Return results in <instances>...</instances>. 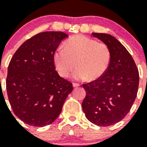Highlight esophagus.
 I'll list each match as a JSON object with an SVG mask.
<instances>
[{
	"mask_svg": "<svg viewBox=\"0 0 147 147\" xmlns=\"http://www.w3.org/2000/svg\"><path fill=\"white\" fill-rule=\"evenodd\" d=\"M72 85H73L74 88H77V87L80 86V84L79 83H75V82H74V83H72Z\"/></svg>",
	"mask_w": 147,
	"mask_h": 147,
	"instance_id": "34e87169",
	"label": "esophagus"
}]
</instances>
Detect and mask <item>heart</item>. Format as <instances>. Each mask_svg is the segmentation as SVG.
<instances>
[{"mask_svg":"<svg viewBox=\"0 0 147 147\" xmlns=\"http://www.w3.org/2000/svg\"><path fill=\"white\" fill-rule=\"evenodd\" d=\"M111 59V51L105 44L81 35L68 39L53 57L55 68L62 78L69 76L77 63L73 77L78 80L100 78L108 69Z\"/></svg>","mask_w":147,"mask_h":147,"instance_id":"b5f03b06","label":"heart"}]
</instances>
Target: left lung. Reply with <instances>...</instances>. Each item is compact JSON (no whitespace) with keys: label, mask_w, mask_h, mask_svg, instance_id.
Wrapping results in <instances>:
<instances>
[{"label":"left lung","mask_w":147,"mask_h":147,"mask_svg":"<svg viewBox=\"0 0 147 147\" xmlns=\"http://www.w3.org/2000/svg\"><path fill=\"white\" fill-rule=\"evenodd\" d=\"M92 35L109 47L111 59L102 76L82 85L86 96L82 107L91 123L111 126L127 115L136 99L139 71L131 55L114 36L103 33Z\"/></svg>","instance_id":"left-lung-1"}]
</instances>
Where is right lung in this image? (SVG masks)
<instances>
[{
  "mask_svg": "<svg viewBox=\"0 0 147 147\" xmlns=\"http://www.w3.org/2000/svg\"><path fill=\"white\" fill-rule=\"evenodd\" d=\"M68 35L45 31L26 41L13 55L8 68L6 89L14 114L30 126L53 123L62 111L72 84L55 70L53 57Z\"/></svg>",
  "mask_w": 147,
  "mask_h": 147,
  "instance_id": "add662e5",
  "label": "right lung"
}]
</instances>
